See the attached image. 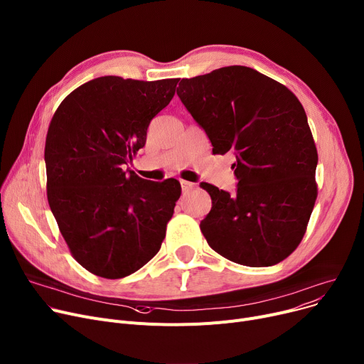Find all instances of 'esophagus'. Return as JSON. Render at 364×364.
Masks as SVG:
<instances>
[{
    "instance_id": "34e87169",
    "label": "esophagus",
    "mask_w": 364,
    "mask_h": 364,
    "mask_svg": "<svg viewBox=\"0 0 364 364\" xmlns=\"http://www.w3.org/2000/svg\"><path fill=\"white\" fill-rule=\"evenodd\" d=\"M181 186H182L183 192H188V191H191L192 188H194V183L188 182V181H181Z\"/></svg>"
}]
</instances>
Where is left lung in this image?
<instances>
[{"mask_svg":"<svg viewBox=\"0 0 364 364\" xmlns=\"http://www.w3.org/2000/svg\"><path fill=\"white\" fill-rule=\"evenodd\" d=\"M176 94L213 153L237 157L235 194L201 183L211 197L200 225L208 245L250 267L282 262L301 242L317 197V149L301 102L245 66L182 79Z\"/></svg>","mask_w":364,"mask_h":364,"instance_id":"8db88e82","label":"left lung"}]
</instances>
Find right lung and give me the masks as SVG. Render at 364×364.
Returning <instances> with one entry per match:
<instances>
[{
	"instance_id": "add662e5",
	"label": "right lung",
	"mask_w": 364,
	"mask_h": 364,
	"mask_svg": "<svg viewBox=\"0 0 364 364\" xmlns=\"http://www.w3.org/2000/svg\"><path fill=\"white\" fill-rule=\"evenodd\" d=\"M179 79L101 76L61 101L46 141L47 197L64 241L91 273L120 279L159 252L178 198L176 179L127 167Z\"/></svg>"
}]
</instances>
